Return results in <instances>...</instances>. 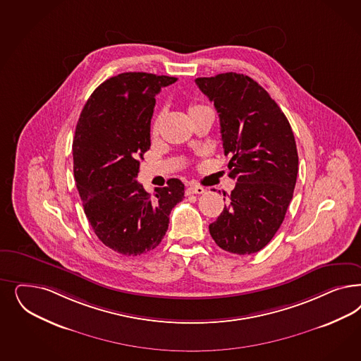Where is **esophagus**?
<instances>
[{
    "label": "esophagus",
    "mask_w": 361,
    "mask_h": 361,
    "mask_svg": "<svg viewBox=\"0 0 361 361\" xmlns=\"http://www.w3.org/2000/svg\"><path fill=\"white\" fill-rule=\"evenodd\" d=\"M206 190L203 187L200 186H190L187 187L186 194L187 195H194V194H204Z\"/></svg>",
    "instance_id": "esophagus-1"
}]
</instances>
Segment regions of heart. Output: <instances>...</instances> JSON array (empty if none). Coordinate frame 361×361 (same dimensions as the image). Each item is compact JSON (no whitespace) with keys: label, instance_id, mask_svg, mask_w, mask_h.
<instances>
[{"label":"heart","instance_id":"heart-1","mask_svg":"<svg viewBox=\"0 0 361 361\" xmlns=\"http://www.w3.org/2000/svg\"><path fill=\"white\" fill-rule=\"evenodd\" d=\"M200 106L198 105H192L190 106V111L191 110H194V109H198ZM159 121H161V116H157L155 119H154V122H152V134H157L158 133V128H159Z\"/></svg>","mask_w":361,"mask_h":361}]
</instances>
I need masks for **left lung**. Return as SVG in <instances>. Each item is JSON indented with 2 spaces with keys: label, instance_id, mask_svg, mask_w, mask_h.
<instances>
[{
  "label": "left lung",
  "instance_id": "left-lung-1",
  "mask_svg": "<svg viewBox=\"0 0 361 361\" xmlns=\"http://www.w3.org/2000/svg\"><path fill=\"white\" fill-rule=\"evenodd\" d=\"M219 113L230 204L209 224L215 243L236 255L255 254L279 230L293 195L299 157L290 122L252 78L238 73L197 78Z\"/></svg>",
  "mask_w": 361,
  "mask_h": 361
}]
</instances>
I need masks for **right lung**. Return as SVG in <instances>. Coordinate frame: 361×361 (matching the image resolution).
Masks as SVG:
<instances>
[{"instance_id": "obj_1", "label": "right lung", "mask_w": 361, "mask_h": 361, "mask_svg": "<svg viewBox=\"0 0 361 361\" xmlns=\"http://www.w3.org/2000/svg\"><path fill=\"white\" fill-rule=\"evenodd\" d=\"M175 81L135 71L111 77L90 95L75 128L74 178L86 218L98 239L122 255L159 245L171 209L185 198V185L176 178L154 197L135 180L152 146L155 95Z\"/></svg>"}]
</instances>
